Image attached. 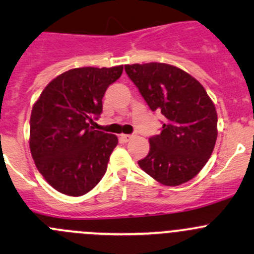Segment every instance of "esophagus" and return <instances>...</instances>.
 <instances>
[{
    "mask_svg": "<svg viewBox=\"0 0 254 254\" xmlns=\"http://www.w3.org/2000/svg\"><path fill=\"white\" fill-rule=\"evenodd\" d=\"M135 135L132 134V135H127V134H122L120 135V140H122L123 142H127L129 141V140H131L132 137H134Z\"/></svg>",
    "mask_w": 254,
    "mask_h": 254,
    "instance_id": "1",
    "label": "esophagus"
}]
</instances>
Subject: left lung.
Segmentation results:
<instances>
[{"instance_id": "8db88e82", "label": "left lung", "mask_w": 254, "mask_h": 254, "mask_svg": "<svg viewBox=\"0 0 254 254\" xmlns=\"http://www.w3.org/2000/svg\"><path fill=\"white\" fill-rule=\"evenodd\" d=\"M130 79L152 112L166 118L140 168L163 186L194 178L211 156L217 137V113L205 88L193 76L161 63L125 65Z\"/></svg>"}]
</instances>
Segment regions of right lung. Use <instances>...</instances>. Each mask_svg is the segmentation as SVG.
I'll return each mask as SVG.
<instances>
[{
	"label": "right lung",
	"instance_id": "add662e5",
	"mask_svg": "<svg viewBox=\"0 0 254 254\" xmlns=\"http://www.w3.org/2000/svg\"><path fill=\"white\" fill-rule=\"evenodd\" d=\"M122 73L123 65L72 68L49 82L33 106L30 153L60 193L81 196L103 178L118 137L91 124L101 115L107 88Z\"/></svg>",
	"mask_w": 254,
	"mask_h": 254
}]
</instances>
